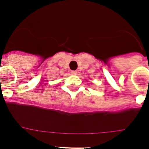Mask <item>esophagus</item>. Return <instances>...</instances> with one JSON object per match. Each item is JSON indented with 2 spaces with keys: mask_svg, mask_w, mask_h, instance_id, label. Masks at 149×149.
I'll use <instances>...</instances> for the list:
<instances>
[{
  "mask_svg": "<svg viewBox=\"0 0 149 149\" xmlns=\"http://www.w3.org/2000/svg\"><path fill=\"white\" fill-rule=\"evenodd\" d=\"M71 73H72V75H77V71H76V70H72V71H71Z\"/></svg>",
  "mask_w": 149,
  "mask_h": 149,
  "instance_id": "1",
  "label": "esophagus"
}]
</instances>
